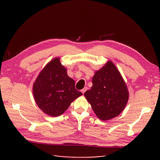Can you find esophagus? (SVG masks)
<instances>
[{"instance_id":"esophagus-1","label":"esophagus","mask_w":160,"mask_h":160,"mask_svg":"<svg viewBox=\"0 0 160 160\" xmlns=\"http://www.w3.org/2000/svg\"><path fill=\"white\" fill-rule=\"evenodd\" d=\"M87 87H85V88H84V89H82V90H81V92H82L83 94L84 93V92H85V91H87Z\"/></svg>"}]
</instances>
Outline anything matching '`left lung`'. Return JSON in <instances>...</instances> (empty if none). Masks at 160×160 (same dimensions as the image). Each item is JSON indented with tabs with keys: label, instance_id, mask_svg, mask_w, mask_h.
<instances>
[{
	"label": "left lung",
	"instance_id": "8db88e82",
	"mask_svg": "<svg viewBox=\"0 0 160 160\" xmlns=\"http://www.w3.org/2000/svg\"><path fill=\"white\" fill-rule=\"evenodd\" d=\"M93 86L84 93L97 117L102 121L111 120L120 115L128 102L129 93L120 71L108 60L95 72Z\"/></svg>",
	"mask_w": 160,
	"mask_h": 160
}]
</instances>
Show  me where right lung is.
<instances>
[{"instance_id":"add662e5","label":"right lung","mask_w":160,"mask_h":160,"mask_svg":"<svg viewBox=\"0 0 160 160\" xmlns=\"http://www.w3.org/2000/svg\"><path fill=\"white\" fill-rule=\"evenodd\" d=\"M33 98L43 113L58 117L82 93L75 88V81L68 76L67 69L55 58L47 63L33 85Z\"/></svg>"}]
</instances>
